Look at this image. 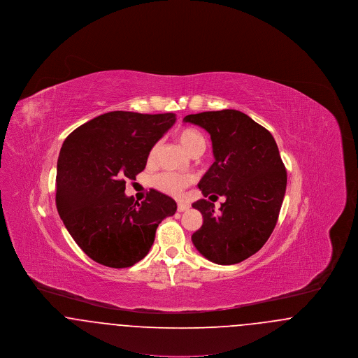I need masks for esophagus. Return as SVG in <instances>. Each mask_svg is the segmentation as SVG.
<instances>
[{
  "label": "esophagus",
  "mask_w": 358,
  "mask_h": 358,
  "mask_svg": "<svg viewBox=\"0 0 358 358\" xmlns=\"http://www.w3.org/2000/svg\"><path fill=\"white\" fill-rule=\"evenodd\" d=\"M187 209H189V205L185 204V203H178L177 204V210L178 212H185Z\"/></svg>",
  "instance_id": "34e87169"
}]
</instances>
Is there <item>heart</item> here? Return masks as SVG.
Segmentation results:
<instances>
[{
    "mask_svg": "<svg viewBox=\"0 0 358 358\" xmlns=\"http://www.w3.org/2000/svg\"><path fill=\"white\" fill-rule=\"evenodd\" d=\"M176 138L192 157H199L204 153L206 143H205L204 136L199 130L192 129V127H184L176 133ZM158 150H159L158 143L152 146L149 155H148L149 162L155 161V158L158 155ZM192 181H193V178L190 176H181V174L165 171V173H161L154 177L153 185L154 187H157L158 190H161L166 194L178 196Z\"/></svg>",
    "mask_w": 358,
    "mask_h": 358,
    "instance_id": "b5f03b06",
    "label": "heart"
}]
</instances>
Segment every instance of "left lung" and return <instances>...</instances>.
<instances>
[{
    "instance_id": "obj_1",
    "label": "left lung",
    "mask_w": 358,
    "mask_h": 358,
    "mask_svg": "<svg viewBox=\"0 0 358 358\" xmlns=\"http://www.w3.org/2000/svg\"><path fill=\"white\" fill-rule=\"evenodd\" d=\"M184 122L203 127L212 139L215 162L200 190L204 197L225 199L219 213L205 199L192 204L204 219L192 241L208 260L236 264L264 245L278 222L287 185L278 145L267 129L238 110L190 114Z\"/></svg>"
}]
</instances>
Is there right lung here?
<instances>
[{
  "mask_svg": "<svg viewBox=\"0 0 358 358\" xmlns=\"http://www.w3.org/2000/svg\"><path fill=\"white\" fill-rule=\"evenodd\" d=\"M176 114L111 111L69 134L59 154L56 206L76 244L96 263L131 267L153 245L158 224L177 210L176 201L150 189L138 203L124 194L126 180L145 169L152 146Z\"/></svg>",
  "mask_w": 358,
  "mask_h": 358,
  "instance_id": "add662e5",
  "label": "right lung"
}]
</instances>
